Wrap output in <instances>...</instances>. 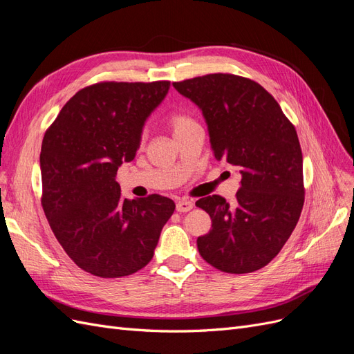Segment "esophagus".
Returning <instances> with one entry per match:
<instances>
[{"mask_svg":"<svg viewBox=\"0 0 354 354\" xmlns=\"http://www.w3.org/2000/svg\"><path fill=\"white\" fill-rule=\"evenodd\" d=\"M194 202L192 201H187V199H181V201H178L177 202V205H176V208H177V211L178 212H187V211H190V209H194Z\"/></svg>","mask_w":354,"mask_h":354,"instance_id":"34e87169","label":"esophagus"}]
</instances>
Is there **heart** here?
Here are the masks:
<instances>
[{
  "label": "heart",
  "mask_w": 354,
  "mask_h": 354,
  "mask_svg": "<svg viewBox=\"0 0 354 354\" xmlns=\"http://www.w3.org/2000/svg\"><path fill=\"white\" fill-rule=\"evenodd\" d=\"M190 122H194V121H192L189 116H186V115H183V113H174V115H171L169 121H168L169 128H171V130H173L174 134H176L177 131H180V130H183V128L187 127Z\"/></svg>",
  "instance_id": "obj_1"
}]
</instances>
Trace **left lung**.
Wrapping results in <instances>:
<instances>
[{
    "instance_id": "1",
    "label": "left lung",
    "mask_w": 354,
    "mask_h": 354,
    "mask_svg": "<svg viewBox=\"0 0 354 354\" xmlns=\"http://www.w3.org/2000/svg\"><path fill=\"white\" fill-rule=\"evenodd\" d=\"M174 88L201 109L217 160L241 174L236 202L212 195L196 207L212 227L196 243L203 260L226 273H251L269 264L295 229L304 203L303 153L294 125L260 84L211 73Z\"/></svg>"
}]
</instances>
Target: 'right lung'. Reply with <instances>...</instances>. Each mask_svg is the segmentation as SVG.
<instances>
[{
  "label": "right lung",
  "instance_id": "obj_1",
  "mask_svg": "<svg viewBox=\"0 0 354 354\" xmlns=\"http://www.w3.org/2000/svg\"><path fill=\"white\" fill-rule=\"evenodd\" d=\"M168 90L169 81L90 85L63 106L42 138V208L63 250L94 276L143 269L176 209L160 195L125 199L116 183Z\"/></svg>",
  "mask_w": 354,
  "mask_h": 354
}]
</instances>
